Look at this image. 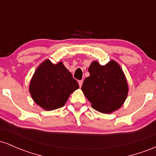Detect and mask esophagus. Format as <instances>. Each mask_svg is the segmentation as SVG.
I'll use <instances>...</instances> for the list:
<instances>
[{
	"label": "esophagus",
	"mask_w": 156,
	"mask_h": 156,
	"mask_svg": "<svg viewBox=\"0 0 156 156\" xmlns=\"http://www.w3.org/2000/svg\"><path fill=\"white\" fill-rule=\"evenodd\" d=\"M78 84H79V87H81L82 84H83V80H78Z\"/></svg>",
	"instance_id": "1"
}]
</instances>
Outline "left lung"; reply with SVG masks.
<instances>
[{
  "instance_id": "obj_1",
  "label": "left lung",
  "mask_w": 156,
  "mask_h": 156,
  "mask_svg": "<svg viewBox=\"0 0 156 156\" xmlns=\"http://www.w3.org/2000/svg\"><path fill=\"white\" fill-rule=\"evenodd\" d=\"M89 76L85 78L81 89L84 95L98 112L109 114L123 104L128 87L122 70L114 61L105 65L92 62L89 67Z\"/></svg>"
}]
</instances>
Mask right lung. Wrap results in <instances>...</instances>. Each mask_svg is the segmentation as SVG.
Listing matches in <instances>:
<instances>
[{"instance_id": "obj_1", "label": "right lung", "mask_w": 156, "mask_h": 156, "mask_svg": "<svg viewBox=\"0 0 156 156\" xmlns=\"http://www.w3.org/2000/svg\"><path fill=\"white\" fill-rule=\"evenodd\" d=\"M78 88L77 80L62 62L53 64L46 60L36 70L29 91L37 104L51 111L64 106L69 94Z\"/></svg>"}]
</instances>
